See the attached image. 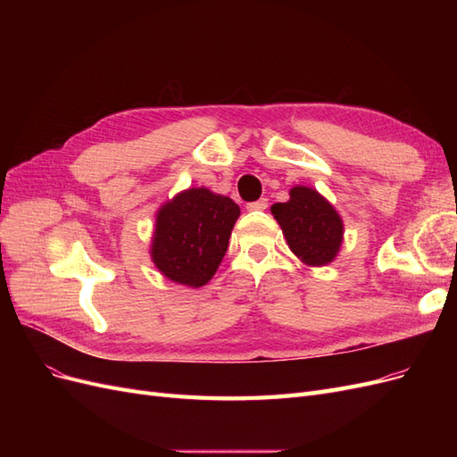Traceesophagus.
I'll return each mask as SVG.
<instances>
[{"mask_svg": "<svg viewBox=\"0 0 457 457\" xmlns=\"http://www.w3.org/2000/svg\"><path fill=\"white\" fill-rule=\"evenodd\" d=\"M267 207H269V200L267 198H261L257 202L247 204V210H250V212H265Z\"/></svg>", "mask_w": 457, "mask_h": 457, "instance_id": "obj_1", "label": "esophagus"}]
</instances>
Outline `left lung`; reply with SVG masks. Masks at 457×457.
Masks as SVG:
<instances>
[{
    "mask_svg": "<svg viewBox=\"0 0 457 457\" xmlns=\"http://www.w3.org/2000/svg\"><path fill=\"white\" fill-rule=\"evenodd\" d=\"M292 250L305 265L324 267L339 253L343 220L336 207L311 187H294L289 200L270 207Z\"/></svg>",
    "mask_w": 457,
    "mask_h": 457,
    "instance_id": "1",
    "label": "left lung"
}]
</instances>
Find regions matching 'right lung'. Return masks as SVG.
<instances>
[{
    "label": "right lung",
    "mask_w": 457,
    "mask_h": 457,
    "mask_svg": "<svg viewBox=\"0 0 457 457\" xmlns=\"http://www.w3.org/2000/svg\"><path fill=\"white\" fill-rule=\"evenodd\" d=\"M238 217V204L204 187L179 192L156 213L150 257L165 278L200 287L223 261Z\"/></svg>",
    "instance_id": "1"
}]
</instances>
